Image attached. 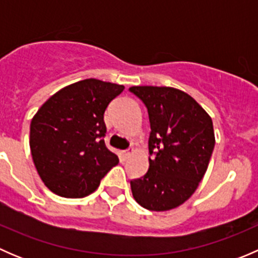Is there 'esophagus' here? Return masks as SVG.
Instances as JSON below:
<instances>
[{"label": "esophagus", "instance_id": "obj_1", "mask_svg": "<svg viewBox=\"0 0 258 258\" xmlns=\"http://www.w3.org/2000/svg\"><path fill=\"white\" fill-rule=\"evenodd\" d=\"M131 153H132V150L122 151V158H123V160H127V158H128L130 156H131Z\"/></svg>", "mask_w": 258, "mask_h": 258}]
</instances>
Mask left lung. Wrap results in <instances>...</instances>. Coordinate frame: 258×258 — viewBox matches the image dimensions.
Returning a JSON list of instances; mask_svg holds the SVG:
<instances>
[{
	"label": "left lung",
	"instance_id": "1",
	"mask_svg": "<svg viewBox=\"0 0 258 258\" xmlns=\"http://www.w3.org/2000/svg\"><path fill=\"white\" fill-rule=\"evenodd\" d=\"M130 91L147 107L151 126L150 166L144 177L131 181L134 199L150 211L176 209L194 195L209 167L212 119L177 88L134 86Z\"/></svg>",
	"mask_w": 258,
	"mask_h": 258
}]
</instances>
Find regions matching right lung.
<instances>
[{
	"label": "right lung",
	"mask_w": 258,
	"mask_h": 258,
	"mask_svg": "<svg viewBox=\"0 0 258 258\" xmlns=\"http://www.w3.org/2000/svg\"><path fill=\"white\" fill-rule=\"evenodd\" d=\"M124 86L87 79L66 86L33 116L30 147L43 183L53 194L81 199L95 192L118 163L105 145L103 114Z\"/></svg>",
	"instance_id": "right-lung-1"
}]
</instances>
